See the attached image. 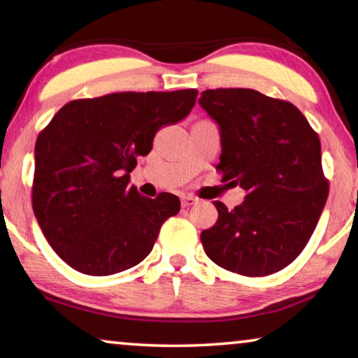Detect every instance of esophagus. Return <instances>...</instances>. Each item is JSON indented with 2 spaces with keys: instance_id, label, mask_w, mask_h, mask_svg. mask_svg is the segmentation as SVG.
<instances>
[{
  "instance_id": "esophagus-1",
  "label": "esophagus",
  "mask_w": 358,
  "mask_h": 358,
  "mask_svg": "<svg viewBox=\"0 0 358 358\" xmlns=\"http://www.w3.org/2000/svg\"><path fill=\"white\" fill-rule=\"evenodd\" d=\"M199 202V199H197V197H194V196H183L181 197V206L183 207H191V206H194V203H197Z\"/></svg>"
}]
</instances>
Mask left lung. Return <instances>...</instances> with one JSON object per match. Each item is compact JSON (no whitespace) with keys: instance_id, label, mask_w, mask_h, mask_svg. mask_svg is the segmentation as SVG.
Masks as SVG:
<instances>
[{"instance_id":"1","label":"left lung","mask_w":358,"mask_h":358,"mask_svg":"<svg viewBox=\"0 0 358 358\" xmlns=\"http://www.w3.org/2000/svg\"><path fill=\"white\" fill-rule=\"evenodd\" d=\"M199 105L218 126L223 181L245 201L202 231L207 257L248 277L280 271L303 252L328 197L320 140L290 101L253 89L203 90Z\"/></svg>"}]
</instances>
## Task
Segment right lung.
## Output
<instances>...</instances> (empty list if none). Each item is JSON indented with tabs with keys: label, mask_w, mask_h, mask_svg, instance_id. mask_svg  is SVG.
Here are the masks:
<instances>
[{
	"label": "right lung",
	"mask_w": 358,
	"mask_h": 358,
	"mask_svg": "<svg viewBox=\"0 0 358 358\" xmlns=\"http://www.w3.org/2000/svg\"><path fill=\"white\" fill-rule=\"evenodd\" d=\"M196 97V89H185L73 100L38 135L33 212L68 266L111 275L148 257L180 199L140 196L130 172L151 151L157 130L188 116Z\"/></svg>",
	"instance_id": "right-lung-1"
}]
</instances>
